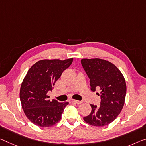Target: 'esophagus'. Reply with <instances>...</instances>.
Wrapping results in <instances>:
<instances>
[{
	"label": "esophagus",
	"instance_id": "obj_1",
	"mask_svg": "<svg viewBox=\"0 0 146 146\" xmlns=\"http://www.w3.org/2000/svg\"><path fill=\"white\" fill-rule=\"evenodd\" d=\"M71 103H76V104H77V105H79V104L81 103V101L75 100V99H71Z\"/></svg>",
	"mask_w": 146,
	"mask_h": 146
}]
</instances>
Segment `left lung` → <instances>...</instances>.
<instances>
[{
    "instance_id": "8db88e82",
    "label": "left lung",
    "mask_w": 146,
    "mask_h": 146,
    "mask_svg": "<svg viewBox=\"0 0 146 146\" xmlns=\"http://www.w3.org/2000/svg\"><path fill=\"white\" fill-rule=\"evenodd\" d=\"M81 64L90 78L91 90L95 92L98 88L101 96L100 106L90 105L92 112L83 119L93 126L107 125L118 116L123 107L125 80L118 68L105 60L83 58Z\"/></svg>"
}]
</instances>
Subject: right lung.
Wrapping results in <instances>:
<instances>
[{"label": "right lung", "instance_id": "1", "mask_svg": "<svg viewBox=\"0 0 146 146\" xmlns=\"http://www.w3.org/2000/svg\"><path fill=\"white\" fill-rule=\"evenodd\" d=\"M73 58L41 60L34 64L23 79L20 88V100L27 118L36 125L48 127L61 119L68 102L50 101L47 92L68 68Z\"/></svg>", "mask_w": 146, "mask_h": 146}]
</instances>
